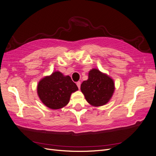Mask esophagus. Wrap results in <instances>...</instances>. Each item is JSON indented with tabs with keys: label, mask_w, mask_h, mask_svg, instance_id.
<instances>
[{
	"label": "esophagus",
	"mask_w": 156,
	"mask_h": 156,
	"mask_svg": "<svg viewBox=\"0 0 156 156\" xmlns=\"http://www.w3.org/2000/svg\"><path fill=\"white\" fill-rule=\"evenodd\" d=\"M77 87H78L79 88H81V82H80V81H77Z\"/></svg>",
	"instance_id": "1"
}]
</instances>
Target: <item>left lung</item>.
Here are the masks:
<instances>
[{
    "mask_svg": "<svg viewBox=\"0 0 156 156\" xmlns=\"http://www.w3.org/2000/svg\"><path fill=\"white\" fill-rule=\"evenodd\" d=\"M87 101L94 106H101L109 101L115 90L113 80L97 69L89 72L88 79L81 85Z\"/></svg>",
    "mask_w": 156,
    "mask_h": 156,
    "instance_id": "8db88e82",
    "label": "left lung"
}]
</instances>
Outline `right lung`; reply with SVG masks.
<instances>
[{
  "mask_svg": "<svg viewBox=\"0 0 156 156\" xmlns=\"http://www.w3.org/2000/svg\"><path fill=\"white\" fill-rule=\"evenodd\" d=\"M78 87L69 76L56 72L42 79L37 85V94L41 101L52 109H58L66 105L72 92Z\"/></svg>",
  "mask_w": 156,
  "mask_h": 156,
  "instance_id": "1",
  "label": "right lung"
}]
</instances>
